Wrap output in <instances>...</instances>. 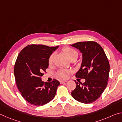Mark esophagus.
I'll list each match as a JSON object with an SVG mask.
<instances>
[{"label":"esophagus","mask_w":122,"mask_h":122,"mask_svg":"<svg viewBox=\"0 0 122 122\" xmlns=\"http://www.w3.org/2000/svg\"><path fill=\"white\" fill-rule=\"evenodd\" d=\"M66 82H67V81H66V80H60V82L61 84H63Z\"/></svg>","instance_id":"obj_1"}]
</instances>
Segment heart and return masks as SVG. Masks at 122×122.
<instances>
[{"instance_id":"heart-1","label":"heart","mask_w":122,"mask_h":122,"mask_svg":"<svg viewBox=\"0 0 122 122\" xmlns=\"http://www.w3.org/2000/svg\"><path fill=\"white\" fill-rule=\"evenodd\" d=\"M63 51L69 59H71V57H73L74 56H78V53L77 51H76L75 50H74V49H73V48H70V47H64L63 48ZM53 56H54L53 54H51L50 56H49L48 58V60L49 64H51L53 62ZM70 72H71V71H70L69 70L61 69L57 71V73H56V75L60 78L65 79V78H67L68 77V74Z\"/></svg>"}]
</instances>
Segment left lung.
I'll use <instances>...</instances> for the list:
<instances>
[{
  "label": "left lung",
  "instance_id": "1",
  "mask_svg": "<svg viewBox=\"0 0 122 122\" xmlns=\"http://www.w3.org/2000/svg\"><path fill=\"white\" fill-rule=\"evenodd\" d=\"M82 53V61L76 77L84 78L81 84L75 81L76 88L71 96L78 102L88 104L100 97L108 84L110 65L104 50L95 41L78 42L71 45Z\"/></svg>",
  "mask_w": 122,
  "mask_h": 122
}]
</instances>
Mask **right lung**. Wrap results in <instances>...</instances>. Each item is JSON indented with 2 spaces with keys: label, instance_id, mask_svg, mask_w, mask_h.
<instances>
[{
  "label": "right lung",
  "instance_id": "1",
  "mask_svg": "<svg viewBox=\"0 0 122 122\" xmlns=\"http://www.w3.org/2000/svg\"><path fill=\"white\" fill-rule=\"evenodd\" d=\"M59 46L30 45L22 49L14 68L16 86L25 100L35 106H42L54 98L60 82L42 81L41 76L48 67V58Z\"/></svg>",
  "mask_w": 122,
  "mask_h": 122
}]
</instances>
